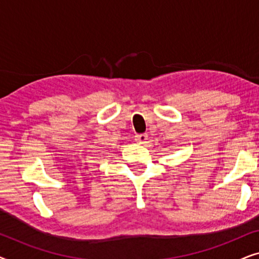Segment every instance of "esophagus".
Wrapping results in <instances>:
<instances>
[{"label":"esophagus","instance_id":"1","mask_svg":"<svg viewBox=\"0 0 259 259\" xmlns=\"http://www.w3.org/2000/svg\"><path fill=\"white\" fill-rule=\"evenodd\" d=\"M147 140H148V136L146 133L137 134V136H136V141H137V143H139V144H146Z\"/></svg>","mask_w":259,"mask_h":259}]
</instances>
